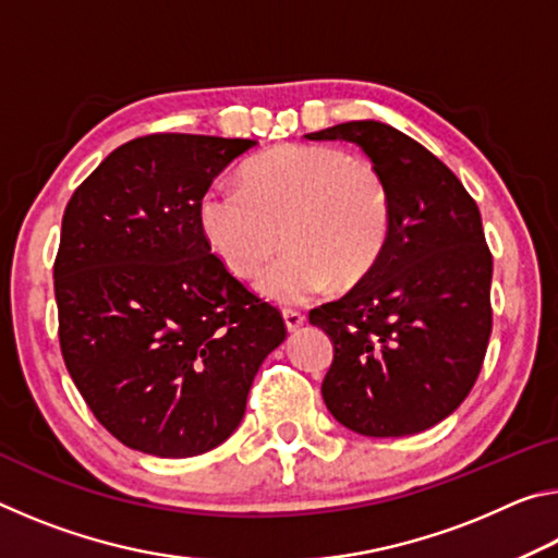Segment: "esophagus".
<instances>
[{"label": "esophagus", "mask_w": 558, "mask_h": 558, "mask_svg": "<svg viewBox=\"0 0 558 558\" xmlns=\"http://www.w3.org/2000/svg\"><path fill=\"white\" fill-rule=\"evenodd\" d=\"M282 317H286V327L290 332H295V329L305 325V315H302L300 310H282Z\"/></svg>", "instance_id": "1"}]
</instances>
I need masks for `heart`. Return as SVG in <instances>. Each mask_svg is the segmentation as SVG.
Wrapping results in <instances>:
<instances>
[{
  "label": "heart",
  "instance_id": "1",
  "mask_svg": "<svg viewBox=\"0 0 558 558\" xmlns=\"http://www.w3.org/2000/svg\"><path fill=\"white\" fill-rule=\"evenodd\" d=\"M243 184L216 182L199 204L202 229L233 276L260 270L258 290L300 305L329 286L354 288L379 266L391 235V189L379 167L339 147L280 145L245 167Z\"/></svg>",
  "mask_w": 558,
  "mask_h": 558
}]
</instances>
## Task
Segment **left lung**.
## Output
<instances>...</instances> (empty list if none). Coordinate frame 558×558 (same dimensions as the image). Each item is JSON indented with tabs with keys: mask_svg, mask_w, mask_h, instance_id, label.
<instances>
[{
	"mask_svg": "<svg viewBox=\"0 0 558 558\" xmlns=\"http://www.w3.org/2000/svg\"><path fill=\"white\" fill-rule=\"evenodd\" d=\"M305 137L362 147L393 204L372 276L310 310L335 344L323 399L362 436L426 430L468 399L493 335V253L477 204L436 155L384 122H342Z\"/></svg>",
	"mask_w": 558,
	"mask_h": 558,
	"instance_id": "1",
	"label": "left lung"
}]
</instances>
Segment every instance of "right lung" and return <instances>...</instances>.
<instances>
[{"mask_svg":"<svg viewBox=\"0 0 558 558\" xmlns=\"http://www.w3.org/2000/svg\"><path fill=\"white\" fill-rule=\"evenodd\" d=\"M253 145L135 137L65 204L53 260L61 354L93 415L132 450L192 458L219 446L288 335L280 310L211 253L199 219L206 189Z\"/></svg>","mask_w":558,"mask_h":558,"instance_id":"obj_1","label":"right lung"}]
</instances>
